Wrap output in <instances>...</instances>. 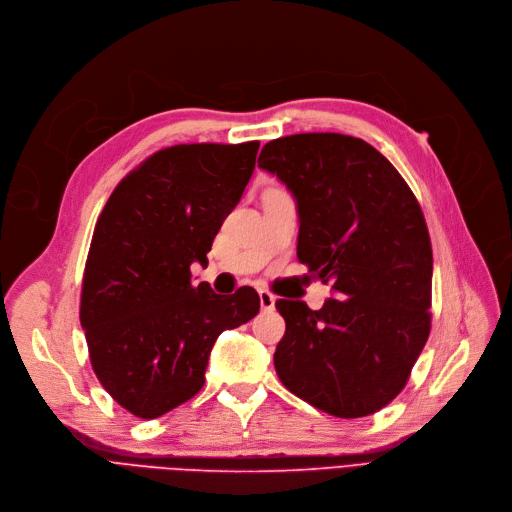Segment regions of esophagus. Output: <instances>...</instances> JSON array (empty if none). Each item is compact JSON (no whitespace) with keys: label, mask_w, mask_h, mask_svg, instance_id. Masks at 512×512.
Listing matches in <instances>:
<instances>
[{"label":"esophagus","mask_w":512,"mask_h":512,"mask_svg":"<svg viewBox=\"0 0 512 512\" xmlns=\"http://www.w3.org/2000/svg\"><path fill=\"white\" fill-rule=\"evenodd\" d=\"M258 298H260V308L266 312V310H273L275 308V296L271 294V291L266 289H260L258 291Z\"/></svg>","instance_id":"esophagus-1"}]
</instances>
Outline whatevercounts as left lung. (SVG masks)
Here are the masks:
<instances>
[{"label": "left lung", "instance_id": "obj_1", "mask_svg": "<svg viewBox=\"0 0 512 512\" xmlns=\"http://www.w3.org/2000/svg\"><path fill=\"white\" fill-rule=\"evenodd\" d=\"M258 166L294 196L298 258L335 296L321 310L275 302V371L333 417L373 415L402 392L431 329L433 254L415 193L373 145L339 133L273 139Z\"/></svg>", "mask_w": 512, "mask_h": 512}]
</instances>
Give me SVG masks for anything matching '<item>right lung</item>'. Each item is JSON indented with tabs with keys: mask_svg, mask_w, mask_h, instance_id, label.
Masks as SVG:
<instances>
[{
	"mask_svg": "<svg viewBox=\"0 0 512 512\" xmlns=\"http://www.w3.org/2000/svg\"><path fill=\"white\" fill-rule=\"evenodd\" d=\"M260 143H183L143 160L116 185L87 254L81 327L106 392L139 419L196 396L225 329L258 314L256 289L218 296L193 285L241 200Z\"/></svg>",
	"mask_w": 512,
	"mask_h": 512,
	"instance_id": "1",
	"label": "right lung"
}]
</instances>
